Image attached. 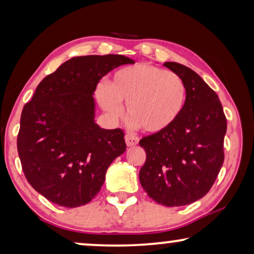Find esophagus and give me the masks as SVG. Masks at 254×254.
I'll return each instance as SVG.
<instances>
[{"mask_svg": "<svg viewBox=\"0 0 254 254\" xmlns=\"http://www.w3.org/2000/svg\"><path fill=\"white\" fill-rule=\"evenodd\" d=\"M125 141H126L127 147H134V145H136L138 143V137L135 136L134 134H126Z\"/></svg>", "mask_w": 254, "mask_h": 254, "instance_id": "1", "label": "esophagus"}]
</instances>
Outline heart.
<instances>
[{
  "label": "heart",
  "instance_id": "1",
  "mask_svg": "<svg viewBox=\"0 0 254 254\" xmlns=\"http://www.w3.org/2000/svg\"><path fill=\"white\" fill-rule=\"evenodd\" d=\"M96 97L112 118L123 114V103L134 127L148 133H162L182 116L187 102V88L178 74L149 64L128 65L117 70L107 86L100 85Z\"/></svg>",
  "mask_w": 254,
  "mask_h": 254
}]
</instances>
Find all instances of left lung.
I'll list each match as a JSON object with an SVG mask.
<instances>
[{
	"label": "left lung",
	"mask_w": 254,
	"mask_h": 254,
	"mask_svg": "<svg viewBox=\"0 0 254 254\" xmlns=\"http://www.w3.org/2000/svg\"><path fill=\"white\" fill-rule=\"evenodd\" d=\"M187 88L185 110L162 133L140 141L144 165L140 183L145 193L166 207L186 206L206 195L223 165L227 119L216 92L186 65L165 62Z\"/></svg>",
	"instance_id": "left-lung-1"
}]
</instances>
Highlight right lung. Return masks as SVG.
<instances>
[{"mask_svg":"<svg viewBox=\"0 0 254 254\" xmlns=\"http://www.w3.org/2000/svg\"><path fill=\"white\" fill-rule=\"evenodd\" d=\"M135 64L119 54L75 57L37 86L24 106L17 149L30 185L67 208L90 202L126 150L124 131L96 124L93 93L106 74Z\"/></svg>","mask_w":254,"mask_h":254,"instance_id":"right-lung-1","label":"right lung"}]
</instances>
